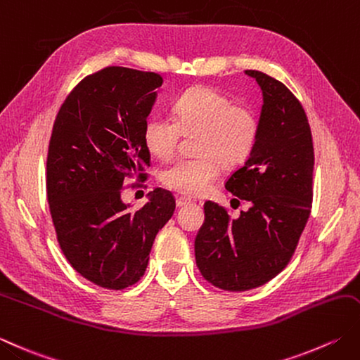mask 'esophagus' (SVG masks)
Wrapping results in <instances>:
<instances>
[{
    "instance_id": "34e87169",
    "label": "esophagus",
    "mask_w": 360,
    "mask_h": 360,
    "mask_svg": "<svg viewBox=\"0 0 360 360\" xmlns=\"http://www.w3.org/2000/svg\"><path fill=\"white\" fill-rule=\"evenodd\" d=\"M190 202H193V201L190 198H184V196H179V198H176V206H178V207H184Z\"/></svg>"
}]
</instances>
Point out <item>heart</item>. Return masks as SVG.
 Masks as SVG:
<instances>
[{"instance_id": "obj_1", "label": "heart", "mask_w": 360, "mask_h": 360, "mask_svg": "<svg viewBox=\"0 0 360 360\" xmlns=\"http://www.w3.org/2000/svg\"><path fill=\"white\" fill-rule=\"evenodd\" d=\"M259 123L248 108L232 104L226 95L209 87L186 91L173 105V118L153 115L143 128V142L151 156L170 159L181 134L198 132L200 156L174 162L162 173L164 186L186 196L207 192L221 170V162L234 167L250 156Z\"/></svg>"}]
</instances>
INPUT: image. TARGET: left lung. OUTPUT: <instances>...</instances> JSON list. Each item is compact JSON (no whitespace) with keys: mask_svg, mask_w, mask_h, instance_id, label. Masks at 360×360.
Wrapping results in <instances>:
<instances>
[{"mask_svg":"<svg viewBox=\"0 0 360 360\" xmlns=\"http://www.w3.org/2000/svg\"><path fill=\"white\" fill-rule=\"evenodd\" d=\"M262 90L256 143L226 188L250 201L231 218L218 204H204L195 238L196 265L210 284L229 292L264 285L285 269L312 206L314 145L306 112L283 82L246 70Z\"/></svg>","mask_w":360,"mask_h":360,"instance_id":"obj_1","label":"left lung"}]
</instances>
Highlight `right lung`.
Wrapping results in <instances>:
<instances>
[{"label": "right lung", "instance_id": "obj_1", "mask_svg": "<svg viewBox=\"0 0 360 360\" xmlns=\"http://www.w3.org/2000/svg\"><path fill=\"white\" fill-rule=\"evenodd\" d=\"M162 77L108 67L82 79L62 104L46 159V196L60 248L73 269L110 290L143 276L154 238L176 202L154 188L142 209L122 200L124 178H143V128Z\"/></svg>", "mask_w": 360, "mask_h": 360}]
</instances>
